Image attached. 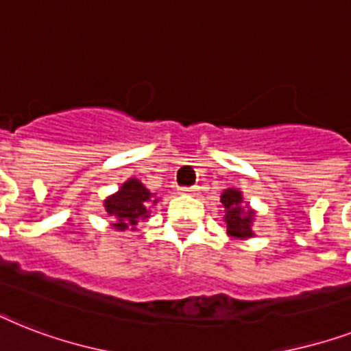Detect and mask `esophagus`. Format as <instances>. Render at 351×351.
<instances>
[{
    "instance_id": "34e87169",
    "label": "esophagus",
    "mask_w": 351,
    "mask_h": 351,
    "mask_svg": "<svg viewBox=\"0 0 351 351\" xmlns=\"http://www.w3.org/2000/svg\"><path fill=\"white\" fill-rule=\"evenodd\" d=\"M182 195H198V186H191V187H182L180 189Z\"/></svg>"
}]
</instances>
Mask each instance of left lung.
Segmentation results:
<instances>
[{"label":"left lung","mask_w":351,"mask_h":351,"mask_svg":"<svg viewBox=\"0 0 351 351\" xmlns=\"http://www.w3.org/2000/svg\"><path fill=\"white\" fill-rule=\"evenodd\" d=\"M220 202L226 208V224H228V234L234 239H250L253 237L251 224L255 211L242 208V193L239 189H226L220 197Z\"/></svg>","instance_id":"obj_1"}]
</instances>
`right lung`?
I'll list each match as a JSON object with an SVG mask.
<instances>
[{"label":"right lung","mask_w":351,"mask_h":351,"mask_svg":"<svg viewBox=\"0 0 351 351\" xmlns=\"http://www.w3.org/2000/svg\"><path fill=\"white\" fill-rule=\"evenodd\" d=\"M158 202V198H154V195L149 191L147 187L143 186L138 178H129L127 182L121 184L114 195L106 198V211L109 217H112L114 230L125 231V230H136V224L140 219H147L149 208L151 204Z\"/></svg>","instance_id":"add662e5"}]
</instances>
